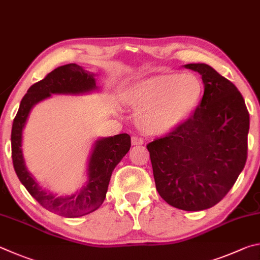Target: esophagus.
Returning a JSON list of instances; mask_svg holds the SVG:
<instances>
[{"label": "esophagus", "mask_w": 260, "mask_h": 260, "mask_svg": "<svg viewBox=\"0 0 260 260\" xmlns=\"http://www.w3.org/2000/svg\"><path fill=\"white\" fill-rule=\"evenodd\" d=\"M131 144H133L134 146H137V145H143L144 139H142L140 137H137V136H134V137H131Z\"/></svg>", "instance_id": "esophagus-1"}]
</instances>
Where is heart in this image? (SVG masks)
<instances>
[{"label":"heart","mask_w":260,"mask_h":260,"mask_svg":"<svg viewBox=\"0 0 260 260\" xmlns=\"http://www.w3.org/2000/svg\"><path fill=\"white\" fill-rule=\"evenodd\" d=\"M202 83L190 73L162 74L135 83L124 102L137 113L139 126L148 134L168 133L193 111L202 95Z\"/></svg>","instance_id":"obj_1"}]
</instances>
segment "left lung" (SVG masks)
<instances>
[{"label": "left lung", "instance_id": "8db88e82", "mask_svg": "<svg viewBox=\"0 0 260 260\" xmlns=\"http://www.w3.org/2000/svg\"><path fill=\"white\" fill-rule=\"evenodd\" d=\"M204 84L201 103L185 122L147 145L160 197L177 209L216 206L233 187L248 154L249 112L231 81L207 63H187Z\"/></svg>", "mask_w": 260, "mask_h": 260}]
</instances>
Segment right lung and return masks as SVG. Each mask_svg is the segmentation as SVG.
Returning a JSON list of instances; mask_svg holds the SVG:
<instances>
[{
	"label": "right lung",
	"instance_id": "add662e5",
	"mask_svg": "<svg viewBox=\"0 0 260 260\" xmlns=\"http://www.w3.org/2000/svg\"><path fill=\"white\" fill-rule=\"evenodd\" d=\"M98 90L93 73L76 63H67L53 70L43 80L36 82L21 99L19 109L13 120L11 149L13 168L28 193L41 206L59 216L74 218L92 212L102 206L106 198L113 170L129 152L131 138L127 134L100 138L93 144L88 163V181L79 192L71 197H56L40 187L38 181L27 170L22 155V130L29 113L41 100L58 94H81Z\"/></svg>",
	"mask_w": 260,
	"mask_h": 260
}]
</instances>
